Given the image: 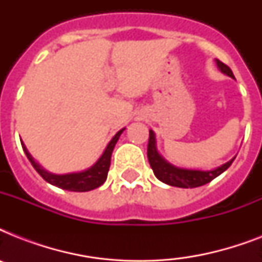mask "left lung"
Wrapping results in <instances>:
<instances>
[{"label": "left lung", "mask_w": 262, "mask_h": 262, "mask_svg": "<svg viewBox=\"0 0 262 262\" xmlns=\"http://www.w3.org/2000/svg\"><path fill=\"white\" fill-rule=\"evenodd\" d=\"M216 65L220 69V72H223L224 75L235 79L234 75H232V71L226 63H223L219 59H216ZM147 155L148 160H149V164H151L152 170H154V174L156 175V178L162 181V182L167 183L170 186L185 187V189H187V187L203 186L205 183L211 182L212 179H215L222 172L226 171L231 166L234 159H235V158H232L231 160H228L227 163L222 164L220 167H216L213 170H209V171L175 167V166L170 164L167 160H164L160 156V154L158 152V148H156L155 133L152 130H149V141H148Z\"/></svg>", "instance_id": "obj_1"}]
</instances>
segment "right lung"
<instances>
[{"label": "right lung", "instance_id": "1", "mask_svg": "<svg viewBox=\"0 0 262 262\" xmlns=\"http://www.w3.org/2000/svg\"><path fill=\"white\" fill-rule=\"evenodd\" d=\"M123 129L117 133V135L111 139V141L108 143V145L106 147L103 155L99 158V160L92 166V167L84 170V171L80 172H71V174H51V172L46 171L45 168L35 162V159L31 156V154L27 151L26 145L21 143L23 149L26 152L27 158L31 162V164L34 166V168L38 171V174L42 177L46 182L51 183L57 187H61L63 190L69 191H90L94 190L96 187H99L100 185L104 183L107 178V172H108V168H110V160H111V154H113V149H114L115 144L118 141L119 136L122 135Z\"/></svg>", "mask_w": 262, "mask_h": 262}]
</instances>
